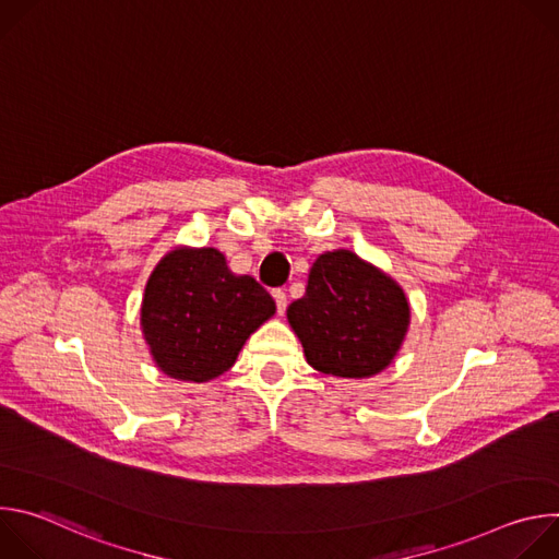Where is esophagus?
<instances>
[{
	"label": "esophagus",
	"mask_w": 559,
	"mask_h": 559,
	"mask_svg": "<svg viewBox=\"0 0 559 559\" xmlns=\"http://www.w3.org/2000/svg\"><path fill=\"white\" fill-rule=\"evenodd\" d=\"M272 296H274V302H276V311L285 313V309H287V294H285V289H274Z\"/></svg>",
	"instance_id": "34e87169"
}]
</instances>
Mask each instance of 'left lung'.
Returning <instances> with one entry per match:
<instances>
[{
	"mask_svg": "<svg viewBox=\"0 0 559 559\" xmlns=\"http://www.w3.org/2000/svg\"><path fill=\"white\" fill-rule=\"evenodd\" d=\"M287 318L313 369L367 378L401 349L409 305L389 276L338 250L316 259L305 296L289 305Z\"/></svg>",
	"mask_w": 559,
	"mask_h": 559,
	"instance_id": "obj_1",
	"label": "left lung"
}]
</instances>
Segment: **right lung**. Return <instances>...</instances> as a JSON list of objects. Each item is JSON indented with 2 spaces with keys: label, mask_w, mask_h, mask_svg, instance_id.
I'll list each match as a JSON object with an SVG mask.
<instances>
[{
  "label": "right lung",
  "mask_w": 559,
  "mask_h": 559,
  "mask_svg": "<svg viewBox=\"0 0 559 559\" xmlns=\"http://www.w3.org/2000/svg\"><path fill=\"white\" fill-rule=\"evenodd\" d=\"M276 305L252 276H234L221 252L175 250L152 272L143 336L164 373L205 382L227 371Z\"/></svg>",
  "instance_id": "add662e5"
}]
</instances>
